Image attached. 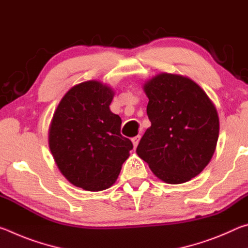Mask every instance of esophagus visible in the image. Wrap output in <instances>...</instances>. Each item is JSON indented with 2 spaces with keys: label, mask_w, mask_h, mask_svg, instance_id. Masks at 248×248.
I'll use <instances>...</instances> for the list:
<instances>
[{
  "label": "esophagus",
  "mask_w": 248,
  "mask_h": 248,
  "mask_svg": "<svg viewBox=\"0 0 248 248\" xmlns=\"http://www.w3.org/2000/svg\"><path fill=\"white\" fill-rule=\"evenodd\" d=\"M140 139H141V137H140V136H137V137L132 138V143H133V146H134V148H137L138 144H139V141H140Z\"/></svg>",
  "instance_id": "1"
}]
</instances>
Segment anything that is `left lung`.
<instances>
[{
    "label": "left lung",
    "instance_id": "8db88e82",
    "mask_svg": "<svg viewBox=\"0 0 248 248\" xmlns=\"http://www.w3.org/2000/svg\"><path fill=\"white\" fill-rule=\"evenodd\" d=\"M149 98L146 129L137 154L167 184L196 177L211 161L219 138V116L205 92L189 78L159 73L143 85Z\"/></svg>",
    "mask_w": 248,
    "mask_h": 248
}]
</instances>
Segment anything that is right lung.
Returning <instances> with one entry per match:
<instances>
[{"label": "right lung", "instance_id": "add662e5", "mask_svg": "<svg viewBox=\"0 0 248 248\" xmlns=\"http://www.w3.org/2000/svg\"><path fill=\"white\" fill-rule=\"evenodd\" d=\"M115 92L98 81L66 92L49 127V148L62 175L89 191L109 188L129 157L132 142L121 136V118L109 105Z\"/></svg>", "mask_w": 248, "mask_h": 248}]
</instances>
